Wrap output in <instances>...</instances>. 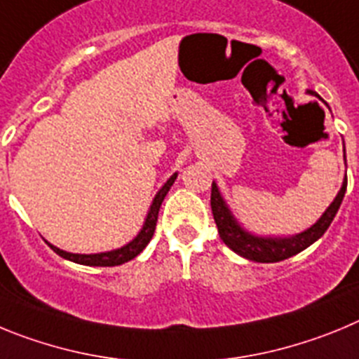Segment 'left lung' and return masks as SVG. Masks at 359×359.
<instances>
[{
  "label": "left lung",
  "instance_id": "1",
  "mask_svg": "<svg viewBox=\"0 0 359 359\" xmlns=\"http://www.w3.org/2000/svg\"><path fill=\"white\" fill-rule=\"evenodd\" d=\"M309 95H316V91L307 90ZM320 98V97H318ZM344 158H345V147H344ZM347 165V160H345ZM345 190H347V174L344 177L341 189L338 190L336 198L332 203L325 208L320 219L315 224H311L307 230L294 233V236H257L253 231L246 230L243 224L239 223V219L233 215L230 210L228 203L224 201L221 190H219L217 183H212V196H210V205H212V214H214L215 224H217L219 236L223 239L231 252H236L237 255L248 259V261L255 262H278L284 259L297 255L302 250L309 248L311 244L316 243L320 237L327 231L331 226L332 219H334L336 212L340 208L341 201H344Z\"/></svg>",
  "mask_w": 359,
  "mask_h": 359
}]
</instances>
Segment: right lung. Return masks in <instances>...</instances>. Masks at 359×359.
Here are the masks:
<instances>
[{
    "instance_id": "1",
    "label": "right lung",
    "mask_w": 359,
    "mask_h": 359,
    "mask_svg": "<svg viewBox=\"0 0 359 359\" xmlns=\"http://www.w3.org/2000/svg\"><path fill=\"white\" fill-rule=\"evenodd\" d=\"M176 177H177V172H174L172 176L163 183V187L158 190L154 199H152L151 207H149V212L147 215H145V221L144 224H142L140 231H138L135 239L129 241L128 244H123V246H120V248L116 250H109V252H100V253H69L48 243L50 248H52L57 255H61L62 259H66V261L77 262V264H84V266H120L123 264V262L131 261V259H135L138 253L144 252V248L149 244V241H151L152 236H154V228H156V221H158V212H160L161 203H163L167 192L170 190L172 183L176 182Z\"/></svg>"
}]
</instances>
